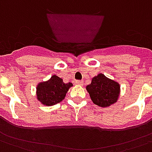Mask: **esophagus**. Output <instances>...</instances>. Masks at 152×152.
Here are the masks:
<instances>
[{"label":"esophagus","mask_w":152,"mask_h":152,"mask_svg":"<svg viewBox=\"0 0 152 152\" xmlns=\"http://www.w3.org/2000/svg\"><path fill=\"white\" fill-rule=\"evenodd\" d=\"M76 84H77V85H83V81L77 80L76 81Z\"/></svg>","instance_id":"esophagus-1"}]
</instances>
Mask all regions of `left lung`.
<instances>
[{
    "label": "left lung",
    "mask_w": 152,
    "mask_h": 152,
    "mask_svg": "<svg viewBox=\"0 0 152 152\" xmlns=\"http://www.w3.org/2000/svg\"><path fill=\"white\" fill-rule=\"evenodd\" d=\"M86 89L93 103L102 108H107L117 103L121 92L120 84L103 74L93 77Z\"/></svg>",
    "instance_id": "obj_1"
}]
</instances>
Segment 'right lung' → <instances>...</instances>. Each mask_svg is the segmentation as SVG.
Wrapping results in <instances>:
<instances>
[{
	"instance_id": "add662e5",
	"label": "right lung",
	"mask_w": 152,
	"mask_h": 152,
	"mask_svg": "<svg viewBox=\"0 0 152 152\" xmlns=\"http://www.w3.org/2000/svg\"><path fill=\"white\" fill-rule=\"evenodd\" d=\"M71 87V83H65L62 78L54 75L48 80L38 83L36 98L42 104L53 106L65 99L66 93Z\"/></svg>"
}]
</instances>
